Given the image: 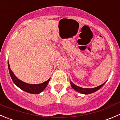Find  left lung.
Wrapping results in <instances>:
<instances>
[{
	"instance_id": "left-lung-1",
	"label": "left lung",
	"mask_w": 120,
	"mask_h": 120,
	"mask_svg": "<svg viewBox=\"0 0 120 120\" xmlns=\"http://www.w3.org/2000/svg\"><path fill=\"white\" fill-rule=\"evenodd\" d=\"M107 82V81H106ZM106 82H105L104 84H102V85H100V86H98L97 87L93 88H84L80 87V86H78L77 85H76L75 84H74V83L72 81H70L71 85L72 88L74 90H75V91H76L77 92H79L81 94H90L93 93V92H95V91H98V90H100L104 85L106 83Z\"/></svg>"
}]
</instances>
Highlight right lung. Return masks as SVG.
Returning a JSON list of instances; mask_svg holds the SVG:
<instances>
[{
    "instance_id": "add662e5",
    "label": "right lung",
    "mask_w": 120,
    "mask_h": 120,
    "mask_svg": "<svg viewBox=\"0 0 120 120\" xmlns=\"http://www.w3.org/2000/svg\"><path fill=\"white\" fill-rule=\"evenodd\" d=\"M8 68H9V71L10 75L11 76L12 81L15 83L17 86L22 90L23 91L25 92H28V93L32 94H38L41 93V92L45 90V88L46 87L47 85L48 84L49 82L50 81V78L47 80L46 81L39 84H27L26 82H24L18 79L16 76L15 75L12 71L11 70L10 68L9 64V61H8Z\"/></svg>"
}]
</instances>
